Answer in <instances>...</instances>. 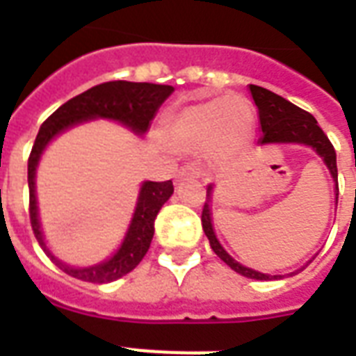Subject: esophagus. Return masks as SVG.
Wrapping results in <instances>:
<instances>
[{
	"mask_svg": "<svg viewBox=\"0 0 356 356\" xmlns=\"http://www.w3.org/2000/svg\"><path fill=\"white\" fill-rule=\"evenodd\" d=\"M177 179L183 181V179H200V170L194 164H186L177 172Z\"/></svg>",
	"mask_w": 356,
	"mask_h": 356,
	"instance_id": "esophagus-1",
	"label": "esophagus"
}]
</instances>
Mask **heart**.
<instances>
[{
	"label": "heart",
	"instance_id": "b5f03b06",
	"mask_svg": "<svg viewBox=\"0 0 356 356\" xmlns=\"http://www.w3.org/2000/svg\"><path fill=\"white\" fill-rule=\"evenodd\" d=\"M253 129V108L243 97H220L181 108L168 122L166 138L179 151L205 149L212 161H227L251 142Z\"/></svg>",
	"mask_w": 356,
	"mask_h": 356
}]
</instances>
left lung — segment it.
<instances>
[{
	"mask_svg": "<svg viewBox=\"0 0 356 356\" xmlns=\"http://www.w3.org/2000/svg\"><path fill=\"white\" fill-rule=\"evenodd\" d=\"M251 96L254 99V105L259 107V118H260V129H262V136H260L259 144H284V142H296V144L310 145L312 149L320 156H323L327 168L331 170L332 179L337 181L338 190V168H337V151L332 147L331 140L327 138V134L321 131L316 118L310 113L299 108L298 105H293L284 97L277 96L271 90H266L262 86L249 85ZM211 190L209 186L207 190V201L203 207V214H201V225L205 231L209 242H211L212 251L220 257L227 266H231L236 273L249 279H259V281H270V279H277V275H266L260 271L249 270L245 266L238 264L236 260H233L227 254V251L220 245L216 234L212 231L211 223Z\"/></svg>",
	"mask_w": 356,
	"mask_h": 356,
	"instance_id": "1",
	"label": "left lung"
}]
</instances>
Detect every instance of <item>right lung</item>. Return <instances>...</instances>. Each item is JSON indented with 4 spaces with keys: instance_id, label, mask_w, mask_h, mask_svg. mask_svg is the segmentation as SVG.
<instances>
[{
    "instance_id": "1",
    "label": "right lung",
    "mask_w": 356,
    "mask_h": 356,
    "mask_svg": "<svg viewBox=\"0 0 356 356\" xmlns=\"http://www.w3.org/2000/svg\"><path fill=\"white\" fill-rule=\"evenodd\" d=\"M173 92L170 85H153V83H129V81H108L88 88L79 96L72 97L70 102L55 111V113L42 123L40 131L36 134L35 144L31 149L29 161H27V183H29V218L31 227L35 233L40 248L55 264L68 275L81 279L86 282H113L123 277L129 271H133L144 259L155 233V218L161 211V207L170 200L173 194L172 181L164 183H147L142 184L138 203L134 211L133 222L127 231V236L123 240L122 248L116 251L113 259H108L103 264L92 266V268H70L58 259H55L42 238L38 214H36V195H35V172L42 151L47 142L64 129L72 127L75 123L85 122L90 118H111L118 120L123 125H127L134 133L144 134L149 127V122L156 114L159 107L166 102V97Z\"/></svg>"
}]
</instances>
